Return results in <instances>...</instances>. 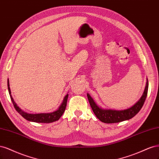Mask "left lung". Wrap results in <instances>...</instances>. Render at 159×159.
<instances>
[{"label":"left lung","mask_w":159,"mask_h":159,"mask_svg":"<svg viewBox=\"0 0 159 159\" xmlns=\"http://www.w3.org/2000/svg\"><path fill=\"white\" fill-rule=\"evenodd\" d=\"M148 87V80H147L144 93H143L141 98L129 108L122 110L101 108L95 103V102L89 94H87V97H88L90 105L96 116L102 122L106 123V124H114V123H118L129 120L134 117L140 111L147 98Z\"/></svg>","instance_id":"8db88e82"}]
</instances>
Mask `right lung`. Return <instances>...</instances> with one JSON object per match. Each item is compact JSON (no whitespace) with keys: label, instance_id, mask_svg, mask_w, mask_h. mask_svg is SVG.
Instances as JSON below:
<instances>
[{"label":"right lung","instance_id":"obj_1","mask_svg":"<svg viewBox=\"0 0 159 159\" xmlns=\"http://www.w3.org/2000/svg\"><path fill=\"white\" fill-rule=\"evenodd\" d=\"M8 89L10 96H11V99L12 102V104L16 110L26 120L30 121L36 122V123H45V124H49V123H52V122H54L55 121L59 120L65 110L66 102H67V99L69 96L68 94L65 96L63 102L59 107V108L56 111L51 112V113H42V114H34L27 113V112H25L24 111L22 110L18 106L16 102H14L12 96L11 95V89H10L8 79Z\"/></svg>","mask_w":159,"mask_h":159}]
</instances>
